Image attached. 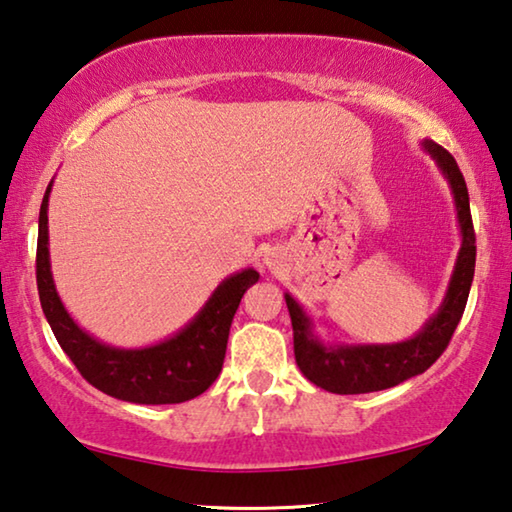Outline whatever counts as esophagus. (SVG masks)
<instances>
[{"label":"esophagus","mask_w":512,"mask_h":512,"mask_svg":"<svg viewBox=\"0 0 512 512\" xmlns=\"http://www.w3.org/2000/svg\"><path fill=\"white\" fill-rule=\"evenodd\" d=\"M264 264L268 268H275V255H264Z\"/></svg>","instance_id":"obj_1"}]
</instances>
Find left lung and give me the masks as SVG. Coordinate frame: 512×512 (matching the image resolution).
Wrapping results in <instances>:
<instances>
[{
	"instance_id": "8db88e82",
	"label": "left lung",
	"mask_w": 512,
	"mask_h": 512,
	"mask_svg": "<svg viewBox=\"0 0 512 512\" xmlns=\"http://www.w3.org/2000/svg\"><path fill=\"white\" fill-rule=\"evenodd\" d=\"M420 144L447 180L449 192L454 196L458 230H461V248H458L454 271L436 314L429 316L411 339L397 343L325 341L316 332V323L309 311L289 291L284 293L293 325V352H296L298 368L311 384L329 393H375L422 375L443 354L465 311L476 262L470 196H467L463 173L452 155L431 140H422Z\"/></svg>"
}]
</instances>
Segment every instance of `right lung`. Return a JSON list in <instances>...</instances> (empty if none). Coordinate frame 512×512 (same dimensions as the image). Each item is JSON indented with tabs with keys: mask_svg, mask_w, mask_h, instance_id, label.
<instances>
[{
	"mask_svg": "<svg viewBox=\"0 0 512 512\" xmlns=\"http://www.w3.org/2000/svg\"><path fill=\"white\" fill-rule=\"evenodd\" d=\"M40 205L36 277L40 305L60 348L101 393L133 404H178L194 400L219 377L232 318L244 293L259 280L253 266L232 273L212 291L198 314L176 334L142 348H117L76 323L60 300L49 257V194Z\"/></svg>",
	"mask_w": 512,
	"mask_h": 512,
	"instance_id": "add662e5",
	"label": "right lung"
}]
</instances>
